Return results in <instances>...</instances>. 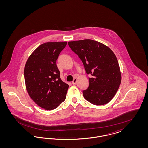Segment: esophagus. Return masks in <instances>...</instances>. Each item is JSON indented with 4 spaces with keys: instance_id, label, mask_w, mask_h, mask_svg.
Listing matches in <instances>:
<instances>
[{
    "instance_id": "34e87169",
    "label": "esophagus",
    "mask_w": 148,
    "mask_h": 148,
    "mask_svg": "<svg viewBox=\"0 0 148 148\" xmlns=\"http://www.w3.org/2000/svg\"><path fill=\"white\" fill-rule=\"evenodd\" d=\"M77 78H74V79H73V81L72 82V84H75L76 83H77Z\"/></svg>"
}]
</instances>
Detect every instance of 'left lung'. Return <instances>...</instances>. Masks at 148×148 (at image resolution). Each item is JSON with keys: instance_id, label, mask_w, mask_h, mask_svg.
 I'll return each mask as SVG.
<instances>
[{"instance_id": "obj_1", "label": "left lung", "mask_w": 148, "mask_h": 148, "mask_svg": "<svg viewBox=\"0 0 148 148\" xmlns=\"http://www.w3.org/2000/svg\"><path fill=\"white\" fill-rule=\"evenodd\" d=\"M68 45L82 61L89 86L83 91L84 98L97 106L108 103L121 83V73L113 51L101 42L84 39L69 42Z\"/></svg>"}]
</instances>
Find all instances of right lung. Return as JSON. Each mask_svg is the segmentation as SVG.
<instances>
[{"instance_id": "right-lung-1", "label": "right lung", "mask_w": 148, "mask_h": 148, "mask_svg": "<svg viewBox=\"0 0 148 148\" xmlns=\"http://www.w3.org/2000/svg\"><path fill=\"white\" fill-rule=\"evenodd\" d=\"M66 42H45L29 57L24 68L27 90L35 103L45 110L63 102L69 85L60 77L56 60Z\"/></svg>"}]
</instances>
